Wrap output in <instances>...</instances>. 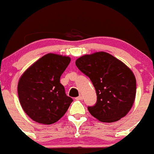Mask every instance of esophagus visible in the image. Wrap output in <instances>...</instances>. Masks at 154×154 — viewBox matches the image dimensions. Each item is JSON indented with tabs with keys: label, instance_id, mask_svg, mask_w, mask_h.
Segmentation results:
<instances>
[{
	"label": "esophagus",
	"instance_id": "34e87169",
	"mask_svg": "<svg viewBox=\"0 0 154 154\" xmlns=\"http://www.w3.org/2000/svg\"><path fill=\"white\" fill-rule=\"evenodd\" d=\"M76 99H77V100H82V99H83V96H82V95H79L78 97H77V98H76Z\"/></svg>",
	"mask_w": 154,
	"mask_h": 154
}]
</instances>
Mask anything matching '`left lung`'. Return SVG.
<instances>
[{"mask_svg":"<svg viewBox=\"0 0 154 154\" xmlns=\"http://www.w3.org/2000/svg\"><path fill=\"white\" fill-rule=\"evenodd\" d=\"M75 64L96 91V104L88 107L92 116L101 122L113 123L129 113L136 95V79L129 67L105 52L84 55Z\"/></svg>","mask_w":154,"mask_h":154,"instance_id":"obj_1","label":"left lung"}]
</instances>
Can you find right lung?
<instances>
[{
	"instance_id": "add662e5",
	"label": "right lung",
	"mask_w": 154,
	"mask_h": 154,
	"mask_svg": "<svg viewBox=\"0 0 154 154\" xmlns=\"http://www.w3.org/2000/svg\"><path fill=\"white\" fill-rule=\"evenodd\" d=\"M70 62L68 56L48 53L32 64L19 78L21 106L34 121L53 124L68 110L73 99L65 94L60 77Z\"/></svg>"
}]
</instances>
